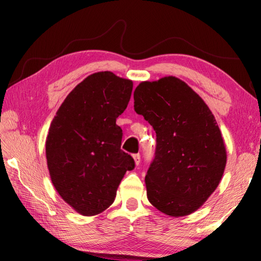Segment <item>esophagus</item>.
Segmentation results:
<instances>
[{"instance_id":"34e87169","label":"esophagus","mask_w":261,"mask_h":261,"mask_svg":"<svg viewBox=\"0 0 261 261\" xmlns=\"http://www.w3.org/2000/svg\"><path fill=\"white\" fill-rule=\"evenodd\" d=\"M134 160L136 165L138 166L140 163V154H134Z\"/></svg>"}]
</instances>
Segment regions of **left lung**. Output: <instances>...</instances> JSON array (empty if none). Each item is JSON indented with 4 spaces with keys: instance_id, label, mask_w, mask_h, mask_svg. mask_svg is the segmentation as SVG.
I'll return each instance as SVG.
<instances>
[{
    "instance_id": "8db88e82",
    "label": "left lung",
    "mask_w": 261,
    "mask_h": 261,
    "mask_svg": "<svg viewBox=\"0 0 261 261\" xmlns=\"http://www.w3.org/2000/svg\"><path fill=\"white\" fill-rule=\"evenodd\" d=\"M134 99L136 113L156 134L155 155L145 177L148 200L167 215L191 214L218 188L226 168L214 115L176 77L140 83Z\"/></svg>"
}]
</instances>
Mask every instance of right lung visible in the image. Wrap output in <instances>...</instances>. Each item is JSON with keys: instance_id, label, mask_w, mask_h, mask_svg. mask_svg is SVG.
Segmentation results:
<instances>
[{"instance_id": "add662e5", "label": "right lung", "mask_w": 261, "mask_h": 261, "mask_svg": "<svg viewBox=\"0 0 261 261\" xmlns=\"http://www.w3.org/2000/svg\"><path fill=\"white\" fill-rule=\"evenodd\" d=\"M132 86L109 71L91 74L70 92L50 124L46 158L51 182L83 215L108 208L123 176L135 168L121 149L123 132L116 124Z\"/></svg>"}]
</instances>
